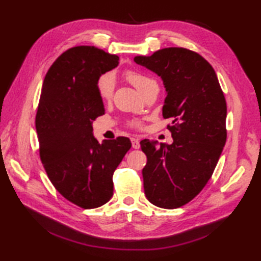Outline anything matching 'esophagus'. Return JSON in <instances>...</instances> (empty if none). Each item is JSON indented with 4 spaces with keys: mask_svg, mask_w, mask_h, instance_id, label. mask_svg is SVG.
Listing matches in <instances>:
<instances>
[{
    "mask_svg": "<svg viewBox=\"0 0 261 261\" xmlns=\"http://www.w3.org/2000/svg\"><path fill=\"white\" fill-rule=\"evenodd\" d=\"M131 142H132V148H135V149L140 148V139L138 137L131 138Z\"/></svg>",
    "mask_w": 261,
    "mask_h": 261,
    "instance_id": "1",
    "label": "esophagus"
}]
</instances>
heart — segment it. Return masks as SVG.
Returning <instances> with one entry per match:
<instances>
[{
  "label": "heart",
  "instance_id": "obj_1",
  "mask_svg": "<svg viewBox=\"0 0 261 261\" xmlns=\"http://www.w3.org/2000/svg\"><path fill=\"white\" fill-rule=\"evenodd\" d=\"M124 76L127 82H130L131 84L141 93L146 90L147 86H149L151 83L154 82L150 77L146 76L145 74L138 73V71L135 70L125 71ZM114 86L115 80L112 74H105L99 77V80L97 82V91L101 98L104 99V101H109V99H111L114 92ZM132 125H138V123L137 122H134Z\"/></svg>",
  "mask_w": 261,
  "mask_h": 261
}]
</instances>
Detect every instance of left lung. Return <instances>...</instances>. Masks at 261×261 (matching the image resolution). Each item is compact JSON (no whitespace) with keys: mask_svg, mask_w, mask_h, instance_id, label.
I'll return each mask as SVG.
<instances>
[{"mask_svg":"<svg viewBox=\"0 0 261 261\" xmlns=\"http://www.w3.org/2000/svg\"><path fill=\"white\" fill-rule=\"evenodd\" d=\"M135 62L164 82L163 116L173 143L145 139L142 169L148 201L163 208L185 205L212 176L226 141V102L215 71L201 55L185 48H164Z\"/></svg>","mask_w":261,"mask_h":261,"instance_id":"8db88e82","label":"left lung"}]
</instances>
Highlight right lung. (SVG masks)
Segmentation results:
<instances>
[{
    "label": "right lung",
    "instance_id": "right-lung-1",
    "mask_svg": "<svg viewBox=\"0 0 261 261\" xmlns=\"http://www.w3.org/2000/svg\"><path fill=\"white\" fill-rule=\"evenodd\" d=\"M118 65L116 55L77 46L60 55L43 80L36 116L41 163L55 188L83 208L110 201L114 170L131 148L129 138L99 143L93 137V121L105 111L97 82Z\"/></svg>",
    "mask_w": 261,
    "mask_h": 261
}]
</instances>
